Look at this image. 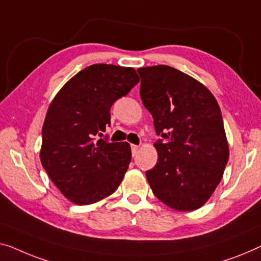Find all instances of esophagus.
I'll use <instances>...</instances> for the list:
<instances>
[{
	"label": "esophagus",
	"mask_w": 261,
	"mask_h": 261,
	"mask_svg": "<svg viewBox=\"0 0 261 261\" xmlns=\"http://www.w3.org/2000/svg\"><path fill=\"white\" fill-rule=\"evenodd\" d=\"M138 150H139V146L138 145H131V152L132 155H136L138 153Z\"/></svg>",
	"instance_id": "obj_1"
}]
</instances>
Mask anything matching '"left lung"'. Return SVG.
<instances>
[{
	"label": "left lung",
	"mask_w": 261,
	"mask_h": 261,
	"mask_svg": "<svg viewBox=\"0 0 261 261\" xmlns=\"http://www.w3.org/2000/svg\"><path fill=\"white\" fill-rule=\"evenodd\" d=\"M141 98L152 115L158 161L146 171L159 200L177 211L203 206L223 178L228 144L220 108L200 82L168 65L139 68Z\"/></svg>",
	"instance_id": "1"
}]
</instances>
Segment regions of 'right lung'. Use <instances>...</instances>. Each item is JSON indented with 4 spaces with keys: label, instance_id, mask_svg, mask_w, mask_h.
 I'll return each instance as SVG.
<instances>
[{
    "label": "right lung",
    "instance_id": "obj_1",
    "mask_svg": "<svg viewBox=\"0 0 261 261\" xmlns=\"http://www.w3.org/2000/svg\"><path fill=\"white\" fill-rule=\"evenodd\" d=\"M138 82L134 68L93 64L68 81L49 106L41 163L72 203H97L122 182L131 162L130 145L98 137L110 125L112 104Z\"/></svg>",
    "mask_w": 261,
    "mask_h": 261
}]
</instances>
